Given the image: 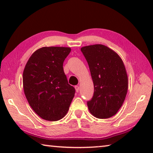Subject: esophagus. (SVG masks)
I'll use <instances>...</instances> for the list:
<instances>
[{"mask_svg":"<svg viewBox=\"0 0 153 153\" xmlns=\"http://www.w3.org/2000/svg\"><path fill=\"white\" fill-rule=\"evenodd\" d=\"M75 89H76V91L77 92H79V88L78 86H75Z\"/></svg>","mask_w":153,"mask_h":153,"instance_id":"34e87169","label":"esophagus"}]
</instances>
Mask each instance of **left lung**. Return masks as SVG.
Instances as JSON below:
<instances>
[{"label":"left lung","mask_w":153,"mask_h":153,"mask_svg":"<svg viewBox=\"0 0 153 153\" xmlns=\"http://www.w3.org/2000/svg\"><path fill=\"white\" fill-rule=\"evenodd\" d=\"M81 51L94 84V95L87 102L90 113L99 119L113 117L122 106L128 89L122 59L115 51L102 45L83 46Z\"/></svg>","instance_id":"1"}]
</instances>
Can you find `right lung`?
<instances>
[{
	"label": "right lung",
	"mask_w": 153,
	"mask_h": 153,
	"mask_svg": "<svg viewBox=\"0 0 153 153\" xmlns=\"http://www.w3.org/2000/svg\"><path fill=\"white\" fill-rule=\"evenodd\" d=\"M71 48L44 46L28 59L23 73V88L27 102L43 120L56 121L66 115L75 95L63 64Z\"/></svg>",
	"instance_id": "add662e5"
}]
</instances>
